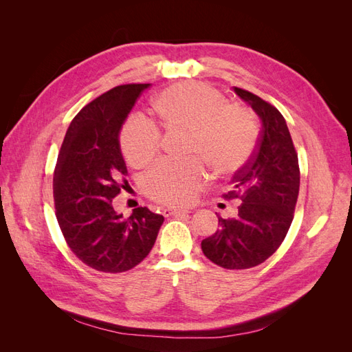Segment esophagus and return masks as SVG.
Returning <instances> with one entry per match:
<instances>
[{"label":"esophagus","instance_id":"esophagus-1","mask_svg":"<svg viewBox=\"0 0 352 352\" xmlns=\"http://www.w3.org/2000/svg\"><path fill=\"white\" fill-rule=\"evenodd\" d=\"M190 210L188 208H166L164 210V216H180V214H188Z\"/></svg>","mask_w":352,"mask_h":352}]
</instances>
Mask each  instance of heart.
<instances>
[{"label": "heart", "mask_w": 352, "mask_h": 352, "mask_svg": "<svg viewBox=\"0 0 352 352\" xmlns=\"http://www.w3.org/2000/svg\"><path fill=\"white\" fill-rule=\"evenodd\" d=\"M153 109L166 129L188 132L186 155L201 159L216 175L241 172L257 148L258 123L252 111L229 104L225 95L210 85H175L157 95ZM160 141L158 126L141 116L129 117L120 131L122 151L135 167L151 162ZM200 162L195 158L184 163L160 162L144 177L145 194L163 204H189L207 182V172Z\"/></svg>", "instance_id": "b5f03b06"}]
</instances>
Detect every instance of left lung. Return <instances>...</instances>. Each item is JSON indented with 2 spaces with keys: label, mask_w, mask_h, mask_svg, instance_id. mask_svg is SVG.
<instances>
[{
  "label": "left lung",
  "mask_w": 352,
  "mask_h": 352,
  "mask_svg": "<svg viewBox=\"0 0 352 352\" xmlns=\"http://www.w3.org/2000/svg\"><path fill=\"white\" fill-rule=\"evenodd\" d=\"M261 119L257 150L232 179L225 199H241L235 219L219 217V230L201 242L206 257L223 269L243 270L267 260L291 228L300 192L298 154L280 111L258 95L233 87Z\"/></svg>",
  "instance_id": "1"
}]
</instances>
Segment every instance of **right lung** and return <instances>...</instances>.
<instances>
[{
    "mask_svg": "<svg viewBox=\"0 0 352 352\" xmlns=\"http://www.w3.org/2000/svg\"><path fill=\"white\" fill-rule=\"evenodd\" d=\"M148 87L119 85L85 105L60 148L52 179L58 226L72 252L98 272L133 269L150 254L164 221L146 207L127 219L113 208L127 175L119 132Z\"/></svg>",
    "mask_w": 352,
    "mask_h": 352,
    "instance_id": "add662e5",
    "label": "right lung"
}]
</instances>
